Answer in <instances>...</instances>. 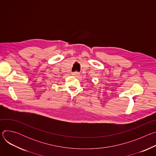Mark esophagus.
Segmentation results:
<instances>
[{
  "label": "esophagus",
  "instance_id": "obj_1",
  "mask_svg": "<svg viewBox=\"0 0 156 156\" xmlns=\"http://www.w3.org/2000/svg\"><path fill=\"white\" fill-rule=\"evenodd\" d=\"M72 75H73V76H78L80 75V73L78 72H73V73H72Z\"/></svg>",
  "mask_w": 156,
  "mask_h": 156
}]
</instances>
